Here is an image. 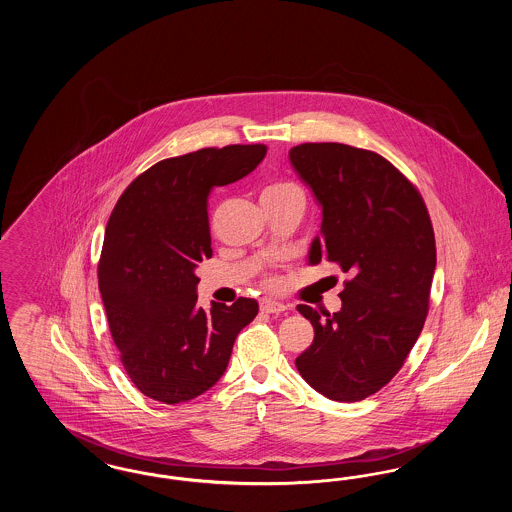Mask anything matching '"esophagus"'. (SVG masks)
<instances>
[{"instance_id":"34e87169","label":"esophagus","mask_w":512,"mask_h":512,"mask_svg":"<svg viewBox=\"0 0 512 512\" xmlns=\"http://www.w3.org/2000/svg\"><path fill=\"white\" fill-rule=\"evenodd\" d=\"M286 309H288V307H286L284 303L274 301V299H263V301H261V311H263V313L274 315V313H284Z\"/></svg>"}]
</instances>
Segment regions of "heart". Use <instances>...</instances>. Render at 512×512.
<instances>
[{"mask_svg": "<svg viewBox=\"0 0 512 512\" xmlns=\"http://www.w3.org/2000/svg\"><path fill=\"white\" fill-rule=\"evenodd\" d=\"M284 199H301L303 201V194H301L299 186H295L293 182L280 180V182L268 184L261 194V201H284Z\"/></svg>", "mask_w": 512, "mask_h": 512, "instance_id": "heart-1", "label": "heart"}]
</instances>
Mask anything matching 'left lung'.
<instances>
[{
    "mask_svg": "<svg viewBox=\"0 0 512 512\" xmlns=\"http://www.w3.org/2000/svg\"><path fill=\"white\" fill-rule=\"evenodd\" d=\"M290 161L322 207L309 263L349 276L338 313L297 305L315 340L295 366L328 399L361 401L399 372L422 332L436 270L432 220L413 184L374 151L301 144Z\"/></svg>",
    "mask_w": 512,
    "mask_h": 512,
    "instance_id": "left-lung-1",
    "label": "left lung"
}]
</instances>
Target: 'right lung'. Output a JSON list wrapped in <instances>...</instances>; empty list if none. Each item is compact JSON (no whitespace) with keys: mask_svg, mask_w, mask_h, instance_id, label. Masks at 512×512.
Returning a JSON list of instances; mask_svg holds the SVG:
<instances>
[{"mask_svg":"<svg viewBox=\"0 0 512 512\" xmlns=\"http://www.w3.org/2000/svg\"><path fill=\"white\" fill-rule=\"evenodd\" d=\"M267 146L203 147L142 172L105 228L98 282L122 366L147 397L174 405L213 388L255 299L197 307L195 268L213 255L207 197L255 171Z\"/></svg>","mask_w":512,"mask_h":512,"instance_id":"right-lung-1","label":"right lung"}]
</instances>
